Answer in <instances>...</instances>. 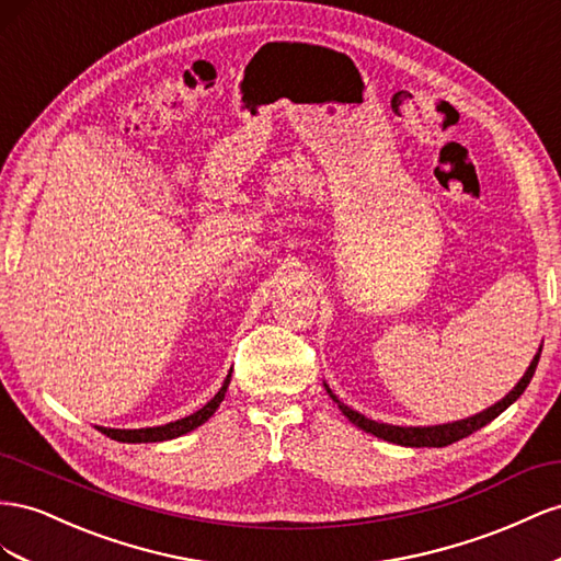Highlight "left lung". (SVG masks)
Returning <instances> with one entry per match:
<instances>
[{"instance_id":"left-lung-1","label":"left lung","mask_w":561,"mask_h":561,"mask_svg":"<svg viewBox=\"0 0 561 561\" xmlns=\"http://www.w3.org/2000/svg\"><path fill=\"white\" fill-rule=\"evenodd\" d=\"M540 352H542V345L538 347V352L534 355L529 369L524 371V376L519 378V382L515 388H512L501 402H495L493 407L479 411L474 415H470V419H460V421H454V423H442V425H390V423H378V421H371L366 419V415H362L359 411L345 407L339 397L333 394V390L324 382V388L329 392V397L333 399L335 404H339V409L343 411L345 419L357 425L359 430L369 432V435L378 437V439H386L390 444H399V446H415V449H421V446H437V449H442V446H449L462 437H470L472 432H477L479 427H484L486 423H491L493 419H499V415L510 407L515 404L517 399L522 397V392L526 390V386H529L534 374H536V366H538V359H540Z\"/></svg>"}]
</instances>
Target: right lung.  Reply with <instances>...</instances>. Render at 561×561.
Wrapping results in <instances>:
<instances>
[{"mask_svg": "<svg viewBox=\"0 0 561 561\" xmlns=\"http://www.w3.org/2000/svg\"><path fill=\"white\" fill-rule=\"evenodd\" d=\"M230 376H232V369L228 374V378L222 380L220 390L206 402L199 411L185 415V419L181 421H173V423H167V425H157V427H138V430H115V427H99V432H103V435H107L110 439L115 442H124V444H148V442H167V439H175V437H183L187 435V432H192L195 427H199L202 423H206L211 419V415L216 413V409L220 407L222 399H226V392H228V386H230Z\"/></svg>", "mask_w": 561, "mask_h": 561, "instance_id": "add662e5", "label": "right lung"}]
</instances>
